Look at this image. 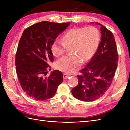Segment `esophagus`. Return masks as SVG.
<instances>
[{
    "label": "esophagus",
    "mask_w": 130,
    "mask_h": 130,
    "mask_svg": "<svg viewBox=\"0 0 130 130\" xmlns=\"http://www.w3.org/2000/svg\"><path fill=\"white\" fill-rule=\"evenodd\" d=\"M69 75H68L67 74H66V73L63 74V78H64L65 79H67L68 78H69Z\"/></svg>",
    "instance_id": "esophagus-1"
}]
</instances>
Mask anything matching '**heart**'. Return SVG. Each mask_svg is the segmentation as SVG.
Returning <instances> with one entry per match:
<instances>
[{
    "instance_id": "b5f03b06",
    "label": "heart",
    "mask_w": 130,
    "mask_h": 130,
    "mask_svg": "<svg viewBox=\"0 0 130 130\" xmlns=\"http://www.w3.org/2000/svg\"><path fill=\"white\" fill-rule=\"evenodd\" d=\"M100 36L94 26L74 27L68 30L61 41L55 40L51 45L54 56L59 57L65 53L67 47H70L71 54L61 58L56 62L60 70L71 74L78 70L83 62L90 60L95 54L99 43Z\"/></svg>"
}]
</instances>
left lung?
<instances>
[{
  "instance_id": "8db88e82",
  "label": "left lung",
  "mask_w": 130,
  "mask_h": 130,
  "mask_svg": "<svg viewBox=\"0 0 130 130\" xmlns=\"http://www.w3.org/2000/svg\"><path fill=\"white\" fill-rule=\"evenodd\" d=\"M101 41L95 54L78 75L79 83L71 90L75 98L84 102L98 99L112 84L118 64V52L112 32L101 24Z\"/></svg>"
}]
</instances>
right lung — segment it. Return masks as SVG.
Listing matches in <instances>:
<instances>
[{
    "label": "right lung",
    "instance_id": "1",
    "mask_svg": "<svg viewBox=\"0 0 130 130\" xmlns=\"http://www.w3.org/2000/svg\"><path fill=\"white\" fill-rule=\"evenodd\" d=\"M70 24L41 22L27 28L20 38L15 54L16 73L24 92L35 100L52 98L62 83L63 74L59 70L45 76L51 68L48 63L54 61L52 44Z\"/></svg>",
    "mask_w": 130,
    "mask_h": 130
}]
</instances>
